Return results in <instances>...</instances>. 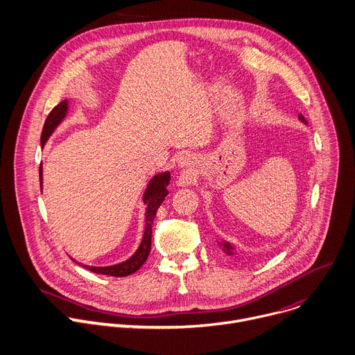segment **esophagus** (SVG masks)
<instances>
[{"label": "esophagus", "instance_id": "esophagus-1", "mask_svg": "<svg viewBox=\"0 0 355 355\" xmlns=\"http://www.w3.org/2000/svg\"><path fill=\"white\" fill-rule=\"evenodd\" d=\"M190 162H191V158H189V157H182V158L179 159V165H180L182 168L189 166V165H190Z\"/></svg>", "mask_w": 355, "mask_h": 355}]
</instances>
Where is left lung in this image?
<instances>
[{
    "instance_id": "obj_1",
    "label": "left lung",
    "mask_w": 355,
    "mask_h": 355,
    "mask_svg": "<svg viewBox=\"0 0 355 355\" xmlns=\"http://www.w3.org/2000/svg\"><path fill=\"white\" fill-rule=\"evenodd\" d=\"M298 117H300V120H301L302 123L306 124V120H305V117H304L301 113L298 114ZM221 246H223V250H224L227 254H230V256L234 254V248H232V245H231L230 242H224V243H221Z\"/></svg>"
}]
</instances>
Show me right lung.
<instances>
[{"label": "right lung", "instance_id": "add662e5", "mask_svg": "<svg viewBox=\"0 0 355 355\" xmlns=\"http://www.w3.org/2000/svg\"><path fill=\"white\" fill-rule=\"evenodd\" d=\"M67 110H68V101L64 99L62 102H60L55 107H53V110L49 113L44 125H43V131H42V137H40V143L42 147L46 144V141L49 139V137L53 134V131L57 128V125L64 120V117L67 116ZM42 165L39 168V178H40V187L43 183V171H42ZM171 180V173L169 172H162L155 175L144 193V204L147 205V211H146V230H144V236L143 241H141L137 252L127 259L123 263L114 264V266H106V267H95V266H87V264H81L84 268L96 272V274H103V275H112V277H125L130 275L132 272H135L141 266L146 263V260L148 259L150 250H151V236H153V223L155 220L157 211L159 208V205L162 204V201L165 200V197L168 196V189L166 186L169 184Z\"/></svg>", "mask_w": 355, "mask_h": 355}]
</instances>
